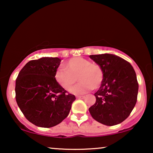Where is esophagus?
Listing matches in <instances>:
<instances>
[{
	"label": "esophagus",
	"mask_w": 153,
	"mask_h": 153,
	"mask_svg": "<svg viewBox=\"0 0 153 153\" xmlns=\"http://www.w3.org/2000/svg\"><path fill=\"white\" fill-rule=\"evenodd\" d=\"M77 99H83L84 98V96H76Z\"/></svg>",
	"instance_id": "obj_1"
}]
</instances>
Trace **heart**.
I'll list each match as a JSON object with an SVG mask.
<instances>
[{"label":"heart","mask_w":153,"mask_h":153,"mask_svg":"<svg viewBox=\"0 0 153 153\" xmlns=\"http://www.w3.org/2000/svg\"><path fill=\"white\" fill-rule=\"evenodd\" d=\"M64 65L56 71L55 79L62 88L69 91L78 78L80 83L70 90L71 93L75 95H81L91 89L99 88L103 82L104 73L102 68L84 58H72Z\"/></svg>","instance_id":"1"}]
</instances>
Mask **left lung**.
<instances>
[{"instance_id": "left-lung-1", "label": "left lung", "mask_w": 153, "mask_h": 153, "mask_svg": "<svg viewBox=\"0 0 153 153\" xmlns=\"http://www.w3.org/2000/svg\"><path fill=\"white\" fill-rule=\"evenodd\" d=\"M101 67L104 81L94 94L96 102L89 108L92 117L102 124L113 126L124 121L137 101L139 83L133 67L114 54L91 55Z\"/></svg>"}]
</instances>
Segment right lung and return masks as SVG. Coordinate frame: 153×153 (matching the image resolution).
Returning <instances> with one entry per match:
<instances>
[{
  "mask_svg": "<svg viewBox=\"0 0 153 153\" xmlns=\"http://www.w3.org/2000/svg\"><path fill=\"white\" fill-rule=\"evenodd\" d=\"M58 58L44 57L25 65L16 79V101L27 120L36 126L51 127L68 116L74 95L68 93L55 79Z\"/></svg>",
  "mask_w": 153,
  "mask_h": 153,
  "instance_id": "obj_1",
  "label": "right lung"
}]
</instances>
